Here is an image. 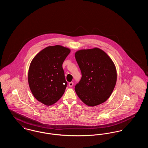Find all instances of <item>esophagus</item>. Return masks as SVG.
I'll return each instance as SVG.
<instances>
[{
    "label": "esophagus",
    "instance_id": "34e87169",
    "mask_svg": "<svg viewBox=\"0 0 148 148\" xmlns=\"http://www.w3.org/2000/svg\"><path fill=\"white\" fill-rule=\"evenodd\" d=\"M73 84H74L73 82H70V83H69V86L70 87H71V86H73Z\"/></svg>",
    "mask_w": 148,
    "mask_h": 148
}]
</instances>
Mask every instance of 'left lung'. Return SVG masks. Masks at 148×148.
<instances>
[{
	"label": "left lung",
	"mask_w": 148,
	"mask_h": 148,
	"mask_svg": "<svg viewBox=\"0 0 148 148\" xmlns=\"http://www.w3.org/2000/svg\"><path fill=\"white\" fill-rule=\"evenodd\" d=\"M75 57L82 75L75 86L77 96L90 106L105 102L116 82V70L112 60L98 48L78 50Z\"/></svg>",
	"instance_id": "8db88e82"
}]
</instances>
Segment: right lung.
Masks as SVG:
<instances>
[{"label": "right lung", "mask_w": 148, "mask_h": 148, "mask_svg": "<svg viewBox=\"0 0 148 148\" xmlns=\"http://www.w3.org/2000/svg\"><path fill=\"white\" fill-rule=\"evenodd\" d=\"M71 50L56 45L41 50L33 58L28 71V83L35 98L45 106L56 103L66 88L62 65Z\"/></svg>", "instance_id": "right-lung-1"}]
</instances>
